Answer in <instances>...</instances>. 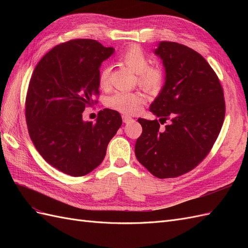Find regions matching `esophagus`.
<instances>
[{
  "instance_id": "34e87169",
  "label": "esophagus",
  "mask_w": 248,
  "mask_h": 248,
  "mask_svg": "<svg viewBox=\"0 0 248 248\" xmlns=\"http://www.w3.org/2000/svg\"><path fill=\"white\" fill-rule=\"evenodd\" d=\"M122 119H123V122H124V123H130L131 121H133V119H132L131 117L126 116V115L122 116Z\"/></svg>"
}]
</instances>
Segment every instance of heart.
<instances>
[{
	"mask_svg": "<svg viewBox=\"0 0 248 248\" xmlns=\"http://www.w3.org/2000/svg\"><path fill=\"white\" fill-rule=\"evenodd\" d=\"M123 63L130 70L138 74L139 85L149 93L159 92L164 84V71L160 66H149L150 59L146 52L138 46H132L127 48L121 56ZM108 66H104L99 71L98 81L102 89L109 87ZM146 101L145 95L140 92H123L119 91L111 95L108 99V107L118 110L122 114L133 115L138 112Z\"/></svg>",
	"mask_w": 248,
	"mask_h": 248,
	"instance_id": "b5f03b06",
	"label": "heart"
}]
</instances>
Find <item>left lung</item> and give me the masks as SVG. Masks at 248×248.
I'll list each match as a JSON object with an SVG mask.
<instances>
[{
	"label": "left lung",
	"mask_w": 248,
	"mask_h": 248,
	"mask_svg": "<svg viewBox=\"0 0 248 248\" xmlns=\"http://www.w3.org/2000/svg\"><path fill=\"white\" fill-rule=\"evenodd\" d=\"M154 54L162 60L166 81L150 111L158 120L139 119L138 160L159 179L191 170L212 149L223 124L226 104L216 73L199 52L161 41ZM169 120L166 127L160 124Z\"/></svg>",
	"instance_id": "obj_1"
}]
</instances>
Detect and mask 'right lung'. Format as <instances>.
<instances>
[{
	"instance_id": "right-lung-1",
	"label": "right lung",
	"mask_w": 248,
	"mask_h": 248,
	"mask_svg": "<svg viewBox=\"0 0 248 248\" xmlns=\"http://www.w3.org/2000/svg\"><path fill=\"white\" fill-rule=\"evenodd\" d=\"M114 51L93 39L70 40L35 67L26 98L29 134L43 159L64 174L80 177L98 167L122 125L109 108L100 110L95 123L82 120L99 94L100 66Z\"/></svg>"
}]
</instances>
